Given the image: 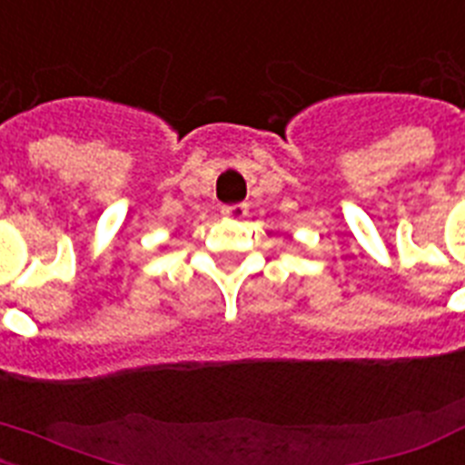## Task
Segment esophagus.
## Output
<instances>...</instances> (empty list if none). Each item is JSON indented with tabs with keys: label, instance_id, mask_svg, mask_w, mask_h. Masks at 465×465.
<instances>
[{
	"label": "esophagus",
	"instance_id": "esophagus-1",
	"mask_svg": "<svg viewBox=\"0 0 465 465\" xmlns=\"http://www.w3.org/2000/svg\"><path fill=\"white\" fill-rule=\"evenodd\" d=\"M222 214H224L226 220H243L245 214H248V205H243V203H236V205H224L222 207Z\"/></svg>",
	"mask_w": 465,
	"mask_h": 465
}]
</instances>
